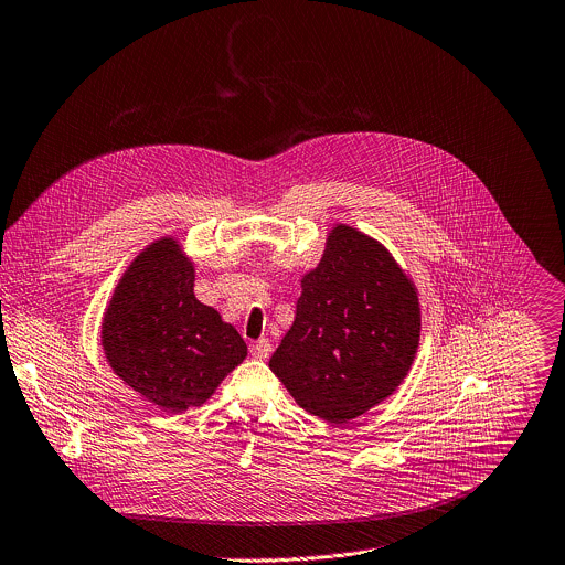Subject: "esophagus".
I'll use <instances>...</instances> for the list:
<instances>
[{
	"label": "esophagus",
	"instance_id": "obj_1",
	"mask_svg": "<svg viewBox=\"0 0 565 565\" xmlns=\"http://www.w3.org/2000/svg\"><path fill=\"white\" fill-rule=\"evenodd\" d=\"M249 351H252V355H254L256 360H267L269 353H271V342H269L267 338H260V340L252 342Z\"/></svg>",
	"mask_w": 565,
	"mask_h": 565
}]
</instances>
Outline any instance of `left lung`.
I'll use <instances>...</instances> for the list:
<instances>
[{"label":"left lung","instance_id":"left-lung-1","mask_svg":"<svg viewBox=\"0 0 565 565\" xmlns=\"http://www.w3.org/2000/svg\"><path fill=\"white\" fill-rule=\"evenodd\" d=\"M300 287L296 320L269 369L300 408L344 424L408 375L422 331L419 294L380 241L344 223L327 232Z\"/></svg>","mask_w":565,"mask_h":565}]
</instances>
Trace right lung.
<instances>
[{"instance_id": "add662e5", "label": "right lung", "mask_w": 565, "mask_h": 565, "mask_svg": "<svg viewBox=\"0 0 565 565\" xmlns=\"http://www.w3.org/2000/svg\"><path fill=\"white\" fill-rule=\"evenodd\" d=\"M196 267L177 236L146 245L102 318L108 366L166 413L203 406L247 358L234 324L194 296Z\"/></svg>"}]
</instances>
